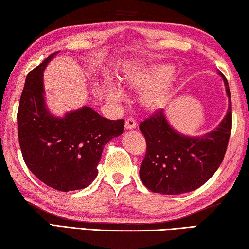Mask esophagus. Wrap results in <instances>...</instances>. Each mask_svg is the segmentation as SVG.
<instances>
[{
	"instance_id": "esophagus-1",
	"label": "esophagus",
	"mask_w": 249,
	"mask_h": 249,
	"mask_svg": "<svg viewBox=\"0 0 249 249\" xmlns=\"http://www.w3.org/2000/svg\"><path fill=\"white\" fill-rule=\"evenodd\" d=\"M137 128V122L133 118H128L127 120L124 122V129L125 130H133Z\"/></svg>"
}]
</instances>
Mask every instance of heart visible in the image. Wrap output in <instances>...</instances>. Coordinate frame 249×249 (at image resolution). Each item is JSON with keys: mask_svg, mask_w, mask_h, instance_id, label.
<instances>
[{"mask_svg": "<svg viewBox=\"0 0 249 249\" xmlns=\"http://www.w3.org/2000/svg\"><path fill=\"white\" fill-rule=\"evenodd\" d=\"M174 65L168 63L137 65L124 74L122 82L128 89L140 93V103L146 111L156 112L166 108L174 97ZM106 94L113 102H120L124 97V89L115 83L106 85Z\"/></svg>", "mask_w": 249, "mask_h": 249, "instance_id": "b5f03b06", "label": "heart"}]
</instances>
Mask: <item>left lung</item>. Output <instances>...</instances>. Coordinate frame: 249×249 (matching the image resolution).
<instances>
[{
	"mask_svg": "<svg viewBox=\"0 0 249 249\" xmlns=\"http://www.w3.org/2000/svg\"><path fill=\"white\" fill-rule=\"evenodd\" d=\"M223 78L229 108L219 125L200 137H190L172 127L163 110L140 124L146 140V154L140 167L143 185L162 195L196 190L220 167L232 130V103L229 83Z\"/></svg>",
	"mask_w": 249,
	"mask_h": 249,
	"instance_id": "1",
	"label": "left lung"
}]
</instances>
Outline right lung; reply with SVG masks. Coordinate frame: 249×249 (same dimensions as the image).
<instances>
[{"mask_svg":"<svg viewBox=\"0 0 249 249\" xmlns=\"http://www.w3.org/2000/svg\"><path fill=\"white\" fill-rule=\"evenodd\" d=\"M59 51L28 73L17 112L26 165L43 184L60 191L89 186L97 177L104 146L124 132V121L109 120L89 106L52 115L47 107L43 71Z\"/></svg>","mask_w":249,"mask_h":249,"instance_id":"1","label":"right lung"}]
</instances>
